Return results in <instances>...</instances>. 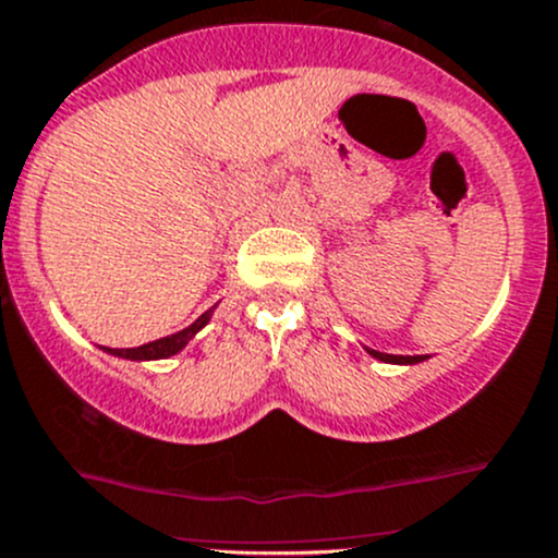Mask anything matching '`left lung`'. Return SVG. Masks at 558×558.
Instances as JSON below:
<instances>
[{
  "mask_svg": "<svg viewBox=\"0 0 558 558\" xmlns=\"http://www.w3.org/2000/svg\"><path fill=\"white\" fill-rule=\"evenodd\" d=\"M366 352L372 357H377V361H383V363H399V366H415V363H423L426 361L428 355H388V352H379V350H368L366 347Z\"/></svg>",
  "mask_w": 558,
  "mask_h": 558,
  "instance_id": "obj_1",
  "label": "left lung"
}]
</instances>
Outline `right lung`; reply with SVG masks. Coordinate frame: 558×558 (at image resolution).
<instances>
[{
  "label": "right lung",
  "mask_w": 558,
  "mask_h": 558,
  "mask_svg": "<svg viewBox=\"0 0 558 558\" xmlns=\"http://www.w3.org/2000/svg\"><path fill=\"white\" fill-rule=\"evenodd\" d=\"M214 308H217V306H211V308H208V312H203L201 317H197L195 323L190 325V328L179 330V333L165 336V339L148 341V344H143V347H126V350H113V347H99V350L108 352V355H113V357H124V361H137V363L173 357V355H179V352L184 350V347L190 344L192 339H195L197 330L206 328L208 319H211V314H214Z\"/></svg>",
  "instance_id": "obj_1"
}]
</instances>
